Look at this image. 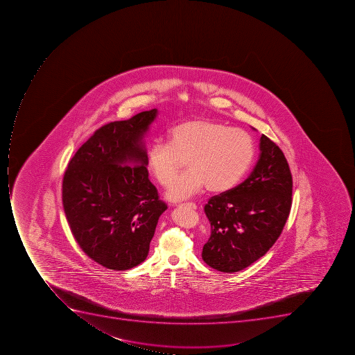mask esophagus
Instances as JSON below:
<instances>
[{"label":"esophagus","mask_w":355,"mask_h":355,"mask_svg":"<svg viewBox=\"0 0 355 355\" xmlns=\"http://www.w3.org/2000/svg\"><path fill=\"white\" fill-rule=\"evenodd\" d=\"M180 207H189V209H196V204L194 203H183L180 204Z\"/></svg>","instance_id":"obj_1"}]
</instances>
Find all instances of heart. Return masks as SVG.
<instances>
[{
  "mask_svg": "<svg viewBox=\"0 0 355 355\" xmlns=\"http://www.w3.org/2000/svg\"><path fill=\"white\" fill-rule=\"evenodd\" d=\"M254 157V142L243 130L196 119L174 126L168 143L154 142L146 155V168L154 179L168 187L187 162V173L166 192L170 201H183L207 187L209 192L231 190L238 184Z\"/></svg>",
  "mask_w": 355,
  "mask_h": 355,
  "instance_id": "obj_1",
  "label": "heart"
}]
</instances>
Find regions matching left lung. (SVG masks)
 Listing matches in <instances>:
<instances>
[{
    "label": "left lung",
    "mask_w": 355,
    "mask_h": 355,
    "mask_svg": "<svg viewBox=\"0 0 355 355\" xmlns=\"http://www.w3.org/2000/svg\"><path fill=\"white\" fill-rule=\"evenodd\" d=\"M260 157L238 187L212 196L204 207L211 236L202 259L224 273L251 266L282 233L292 205V174L282 150L262 135Z\"/></svg>",
    "instance_id": "1"
}]
</instances>
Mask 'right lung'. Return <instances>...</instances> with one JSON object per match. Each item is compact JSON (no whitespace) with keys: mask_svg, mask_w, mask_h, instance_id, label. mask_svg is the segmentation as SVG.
<instances>
[{"mask_svg":"<svg viewBox=\"0 0 355 355\" xmlns=\"http://www.w3.org/2000/svg\"><path fill=\"white\" fill-rule=\"evenodd\" d=\"M157 110L105 124L67 165L62 201L71 232L87 257L125 271L146 260L168 209L148 180L143 137Z\"/></svg>","mask_w":355,"mask_h":355,"instance_id":"obj_1","label":"right lung"}]
</instances>
